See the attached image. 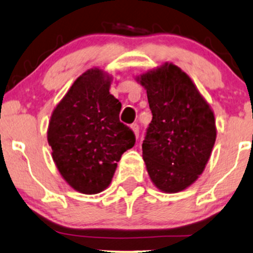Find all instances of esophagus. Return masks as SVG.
<instances>
[{
    "instance_id": "obj_1",
    "label": "esophagus",
    "mask_w": 253,
    "mask_h": 253,
    "mask_svg": "<svg viewBox=\"0 0 253 253\" xmlns=\"http://www.w3.org/2000/svg\"><path fill=\"white\" fill-rule=\"evenodd\" d=\"M130 128H132L133 129V132H134V134L136 135V136H139V129H140V128H139V125L138 124H132V125H130Z\"/></svg>"
}]
</instances>
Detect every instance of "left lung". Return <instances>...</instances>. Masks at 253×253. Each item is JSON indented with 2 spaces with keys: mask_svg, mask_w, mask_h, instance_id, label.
<instances>
[{
  "mask_svg": "<svg viewBox=\"0 0 253 253\" xmlns=\"http://www.w3.org/2000/svg\"><path fill=\"white\" fill-rule=\"evenodd\" d=\"M152 121L145 133L143 158L156 187L177 193L201 175L216 138L215 119L195 84L173 64L140 77Z\"/></svg>",
  "mask_w": 253,
  "mask_h": 253,
  "instance_id": "8db88e82",
  "label": "left lung"
}]
</instances>
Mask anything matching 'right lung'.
I'll list each match as a JSON object with an SVG mask.
<instances>
[{
    "label": "right lung",
    "mask_w": 253,
    "mask_h": 253,
    "mask_svg": "<svg viewBox=\"0 0 253 253\" xmlns=\"http://www.w3.org/2000/svg\"><path fill=\"white\" fill-rule=\"evenodd\" d=\"M110 80L91 69L72 84L53 110L47 139L60 175L74 189L97 194L106 189L121 155L135 135L119 119L121 102L109 92Z\"/></svg>",
    "instance_id": "obj_1"
}]
</instances>
